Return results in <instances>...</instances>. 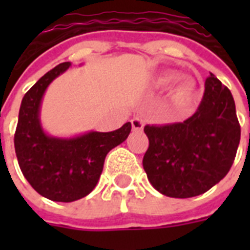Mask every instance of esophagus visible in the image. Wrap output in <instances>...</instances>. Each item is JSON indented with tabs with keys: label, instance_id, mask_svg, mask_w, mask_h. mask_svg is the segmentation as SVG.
Returning a JSON list of instances; mask_svg holds the SVG:
<instances>
[{
	"label": "esophagus",
	"instance_id": "esophagus-1",
	"mask_svg": "<svg viewBox=\"0 0 250 250\" xmlns=\"http://www.w3.org/2000/svg\"><path fill=\"white\" fill-rule=\"evenodd\" d=\"M131 125H132L133 131H143V128H144V121L141 118H133L131 121Z\"/></svg>",
	"mask_w": 250,
	"mask_h": 250
}]
</instances>
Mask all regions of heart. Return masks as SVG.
Instances as JSON below:
<instances>
[{
	"mask_svg": "<svg viewBox=\"0 0 250 250\" xmlns=\"http://www.w3.org/2000/svg\"><path fill=\"white\" fill-rule=\"evenodd\" d=\"M178 80V75H175V74H166V75L161 76L160 79H158V84L162 86H167L176 83ZM196 94H197L196 84L192 80H183L175 88L174 104L176 105L178 109L187 110L194 102Z\"/></svg>",
	"mask_w": 250,
	"mask_h": 250,
	"instance_id": "b5f03b06",
	"label": "heart"
}]
</instances>
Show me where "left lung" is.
I'll use <instances>...</instances> for the list:
<instances>
[{
    "label": "left lung",
    "instance_id": "8db88e82",
    "mask_svg": "<svg viewBox=\"0 0 250 250\" xmlns=\"http://www.w3.org/2000/svg\"><path fill=\"white\" fill-rule=\"evenodd\" d=\"M143 166L165 196L194 197L225 178L240 143V125L229 89L210 72L196 113L180 123L146 125Z\"/></svg>",
    "mask_w": 250,
    "mask_h": 250
}]
</instances>
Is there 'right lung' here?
Segmentation results:
<instances>
[{
    "mask_svg": "<svg viewBox=\"0 0 250 250\" xmlns=\"http://www.w3.org/2000/svg\"><path fill=\"white\" fill-rule=\"evenodd\" d=\"M71 66L63 62L46 72L21 100L14 146L21 172L41 196L57 202H72L94 189L106 154L131 132L127 122L113 132L84 133L71 139L52 137L40 123V105L48 85Z\"/></svg>",
    "mask_w": 250,
    "mask_h": 250,
    "instance_id": "right-lung-1",
    "label": "right lung"
}]
</instances>
